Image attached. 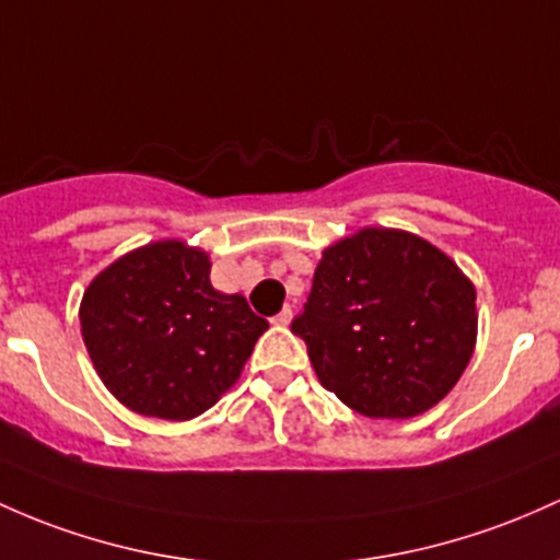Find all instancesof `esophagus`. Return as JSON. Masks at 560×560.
Returning a JSON list of instances; mask_svg holds the SVG:
<instances>
[{
    "label": "esophagus",
    "instance_id": "obj_1",
    "mask_svg": "<svg viewBox=\"0 0 560 560\" xmlns=\"http://www.w3.org/2000/svg\"><path fill=\"white\" fill-rule=\"evenodd\" d=\"M270 322H273L276 327H290V322H292V308H290V305H284V308H281V313H276V316L270 318Z\"/></svg>",
    "mask_w": 560,
    "mask_h": 560
}]
</instances>
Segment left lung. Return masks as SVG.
Segmentation results:
<instances>
[{"label":"left lung","mask_w":560,"mask_h":560,"mask_svg":"<svg viewBox=\"0 0 560 560\" xmlns=\"http://www.w3.org/2000/svg\"><path fill=\"white\" fill-rule=\"evenodd\" d=\"M292 331L346 407L409 420L463 377L476 350V287L417 233L361 229L322 252Z\"/></svg>","instance_id":"left-lung-1"}]
</instances>
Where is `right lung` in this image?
I'll list each match as a JSON object with an SVG mask.
<instances>
[{
    "instance_id": "1",
    "label": "right lung",
    "mask_w": 560,
    "mask_h": 560,
    "mask_svg": "<svg viewBox=\"0 0 560 560\" xmlns=\"http://www.w3.org/2000/svg\"><path fill=\"white\" fill-rule=\"evenodd\" d=\"M210 255L180 238L138 247L90 281L79 324L97 377L143 417L194 420L233 388L268 329L210 281Z\"/></svg>"
}]
</instances>
